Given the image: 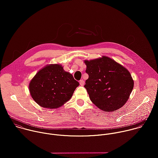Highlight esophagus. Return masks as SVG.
<instances>
[{
  "label": "esophagus",
  "instance_id": "obj_1",
  "mask_svg": "<svg viewBox=\"0 0 158 158\" xmlns=\"http://www.w3.org/2000/svg\"><path fill=\"white\" fill-rule=\"evenodd\" d=\"M79 84H80V85H81V86H83L84 85V81L82 79V80H80L79 81Z\"/></svg>",
  "mask_w": 158,
  "mask_h": 158
}]
</instances>
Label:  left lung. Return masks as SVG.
I'll use <instances>...</instances> for the list:
<instances>
[{
	"label": "left lung",
	"mask_w": 158,
	"mask_h": 158,
	"mask_svg": "<svg viewBox=\"0 0 158 158\" xmlns=\"http://www.w3.org/2000/svg\"><path fill=\"white\" fill-rule=\"evenodd\" d=\"M86 89L91 101L104 111L123 107L132 91L134 81L129 72L108 57L85 60Z\"/></svg>",
	"instance_id": "left-lung-1"
}]
</instances>
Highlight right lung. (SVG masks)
Instances as JSON below:
<instances>
[{
    "label": "right lung",
    "mask_w": 158,
    "mask_h": 158,
    "mask_svg": "<svg viewBox=\"0 0 158 158\" xmlns=\"http://www.w3.org/2000/svg\"><path fill=\"white\" fill-rule=\"evenodd\" d=\"M79 83L62 65L51 64L40 70L31 80L29 91L40 106L57 108L68 101Z\"/></svg>",
    "instance_id": "1"
}]
</instances>
